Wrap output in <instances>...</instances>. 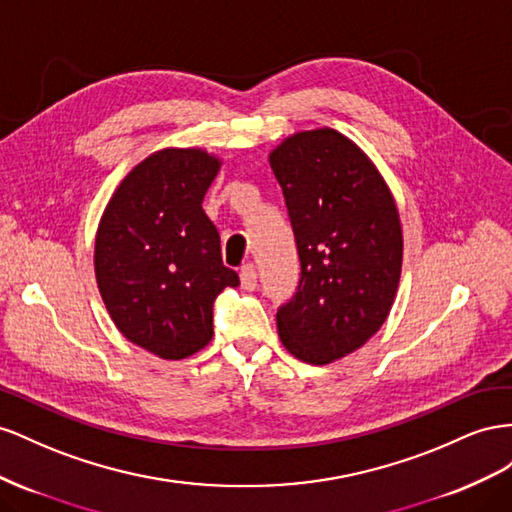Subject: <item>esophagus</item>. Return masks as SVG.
<instances>
[{
    "label": "esophagus",
    "mask_w": 512,
    "mask_h": 512,
    "mask_svg": "<svg viewBox=\"0 0 512 512\" xmlns=\"http://www.w3.org/2000/svg\"><path fill=\"white\" fill-rule=\"evenodd\" d=\"M240 283L244 289H255L257 287V270L253 264H246L240 270Z\"/></svg>",
    "instance_id": "esophagus-1"
}]
</instances>
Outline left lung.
<instances>
[{"mask_svg":"<svg viewBox=\"0 0 512 512\" xmlns=\"http://www.w3.org/2000/svg\"><path fill=\"white\" fill-rule=\"evenodd\" d=\"M300 257L296 294L276 326L298 360L328 364L356 352L397 296L403 233L382 175L332 128L287 137L270 154Z\"/></svg>","mask_w":512,"mask_h":512,"instance_id":"obj_1","label":"left lung"}]
</instances>
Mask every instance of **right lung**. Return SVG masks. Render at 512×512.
<instances>
[{
  "label": "right lung",
  "instance_id": "1",
  "mask_svg": "<svg viewBox=\"0 0 512 512\" xmlns=\"http://www.w3.org/2000/svg\"><path fill=\"white\" fill-rule=\"evenodd\" d=\"M218 167L203 150L154 152L122 180L98 225L94 268L113 324L165 360L206 347L216 296L240 285L201 208Z\"/></svg>",
  "mask_w": 512,
  "mask_h": 512
}]
</instances>
